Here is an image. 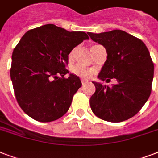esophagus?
Instances as JSON below:
<instances>
[{
	"mask_svg": "<svg viewBox=\"0 0 158 158\" xmlns=\"http://www.w3.org/2000/svg\"><path fill=\"white\" fill-rule=\"evenodd\" d=\"M81 81H82V84H83V86H84L85 84L89 83V82H88V80H86V79H81Z\"/></svg>",
	"mask_w": 158,
	"mask_h": 158,
	"instance_id": "obj_1",
	"label": "esophagus"
}]
</instances>
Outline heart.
Instances as JSON below:
<instances>
[{
    "instance_id": "1",
    "label": "heart",
    "mask_w": 158,
    "mask_h": 158,
    "mask_svg": "<svg viewBox=\"0 0 158 158\" xmlns=\"http://www.w3.org/2000/svg\"><path fill=\"white\" fill-rule=\"evenodd\" d=\"M74 51H71L69 54V60L73 59L74 56ZM72 73L77 76L81 77L84 79H89L93 76L94 74V69H86V68H83V67L79 66V65H75L71 69Z\"/></svg>"
}]
</instances>
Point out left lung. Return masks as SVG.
I'll list each match as a JSON object with an SVG mask.
<instances>
[{
	"mask_svg": "<svg viewBox=\"0 0 158 158\" xmlns=\"http://www.w3.org/2000/svg\"><path fill=\"white\" fill-rule=\"evenodd\" d=\"M89 35L107 54L98 78L117 81L110 87L93 82L96 91L90 98L92 110L110 122L128 120L139 111L152 91L154 66L148 49L140 39L119 29Z\"/></svg>",
	"mask_w": 158,
	"mask_h": 158,
	"instance_id": "1",
	"label": "left lung"
}]
</instances>
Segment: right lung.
<instances>
[{"instance_id":"add662e5","label":"right lung","mask_w":158,"mask_h":158,"mask_svg":"<svg viewBox=\"0 0 158 158\" xmlns=\"http://www.w3.org/2000/svg\"><path fill=\"white\" fill-rule=\"evenodd\" d=\"M84 32H69L54 24L28 30L12 54L10 78L19 105L35 120L51 122L69 110L74 94L82 86L69 74V52L84 40Z\"/></svg>"}]
</instances>
